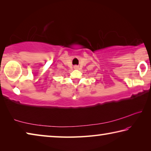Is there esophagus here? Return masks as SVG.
Listing matches in <instances>:
<instances>
[{"label": "esophagus", "instance_id": "34e87169", "mask_svg": "<svg viewBox=\"0 0 151 151\" xmlns=\"http://www.w3.org/2000/svg\"><path fill=\"white\" fill-rule=\"evenodd\" d=\"M74 68H78V66H74Z\"/></svg>", "mask_w": 151, "mask_h": 151}]
</instances>
